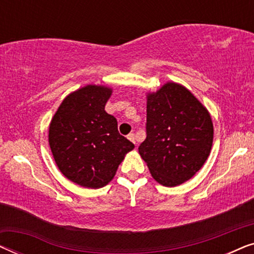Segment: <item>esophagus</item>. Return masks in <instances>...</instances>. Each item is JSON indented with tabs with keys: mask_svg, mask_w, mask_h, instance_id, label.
<instances>
[{
	"mask_svg": "<svg viewBox=\"0 0 254 254\" xmlns=\"http://www.w3.org/2000/svg\"><path fill=\"white\" fill-rule=\"evenodd\" d=\"M128 140H130L131 142H133V143L135 144V145H137V143H136V138H135V134L134 133H130V134H128Z\"/></svg>",
	"mask_w": 254,
	"mask_h": 254,
	"instance_id": "34e87169",
	"label": "esophagus"
}]
</instances>
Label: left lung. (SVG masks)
<instances>
[{
	"label": "left lung",
	"mask_w": 254,
	"mask_h": 254,
	"mask_svg": "<svg viewBox=\"0 0 254 254\" xmlns=\"http://www.w3.org/2000/svg\"><path fill=\"white\" fill-rule=\"evenodd\" d=\"M145 134L138 147L141 157L155 180L173 187L202 168L214 128L208 111L189 90L168 83L148 96Z\"/></svg>",
	"instance_id": "obj_1"
}]
</instances>
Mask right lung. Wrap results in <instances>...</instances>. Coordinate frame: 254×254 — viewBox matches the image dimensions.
<instances>
[{"mask_svg": "<svg viewBox=\"0 0 254 254\" xmlns=\"http://www.w3.org/2000/svg\"><path fill=\"white\" fill-rule=\"evenodd\" d=\"M112 90L86 85L59 107L50 126V147L62 175L83 187L100 189L116 175L134 144L120 135L118 121L106 113Z\"/></svg>", "mask_w": 254, "mask_h": 254, "instance_id": "obj_1", "label": "right lung"}]
</instances>
